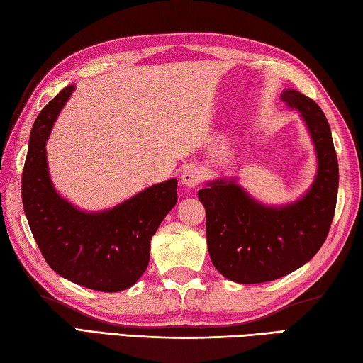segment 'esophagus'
I'll use <instances>...</instances> for the list:
<instances>
[{
    "label": "esophagus",
    "instance_id": "34e87169",
    "mask_svg": "<svg viewBox=\"0 0 363 363\" xmlns=\"http://www.w3.org/2000/svg\"><path fill=\"white\" fill-rule=\"evenodd\" d=\"M201 179H203V174H201V172L198 168H194V167H190V168H187V169H184L182 172V174H181V182H182V186L184 187H187V189H194V187H196L198 184L201 182Z\"/></svg>",
    "mask_w": 363,
    "mask_h": 363
}]
</instances>
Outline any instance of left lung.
<instances>
[{
	"label": "left lung",
	"mask_w": 363,
	"mask_h": 363,
	"mask_svg": "<svg viewBox=\"0 0 363 363\" xmlns=\"http://www.w3.org/2000/svg\"><path fill=\"white\" fill-rule=\"evenodd\" d=\"M281 101L301 113L315 145L316 177L303 196L267 206L226 177L198 191L206 209L212 264L242 285L277 280L308 262L328 238L335 212L338 160L328 119L319 105L299 91L285 89Z\"/></svg>",
	"instance_id": "left-lung-1"
}]
</instances>
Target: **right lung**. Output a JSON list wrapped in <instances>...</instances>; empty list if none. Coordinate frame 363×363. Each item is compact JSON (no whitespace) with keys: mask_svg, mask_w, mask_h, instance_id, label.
<instances>
[{"mask_svg":"<svg viewBox=\"0 0 363 363\" xmlns=\"http://www.w3.org/2000/svg\"><path fill=\"white\" fill-rule=\"evenodd\" d=\"M74 84L34 121L21 174V200L42 257L77 285L116 293L133 286L149 264L151 239L177 201V179L154 184L115 208L89 212L62 198L50 179L47 140Z\"/></svg>","mask_w":363,"mask_h":363,"instance_id":"obj_1","label":"right lung"}]
</instances>
